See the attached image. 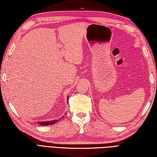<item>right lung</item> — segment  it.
I'll list each match as a JSON object with an SVG mask.
<instances>
[{
	"label": "right lung",
	"mask_w": 157,
	"mask_h": 157,
	"mask_svg": "<svg viewBox=\"0 0 157 157\" xmlns=\"http://www.w3.org/2000/svg\"><path fill=\"white\" fill-rule=\"evenodd\" d=\"M68 98H69V97H67V100H68ZM61 119V118L59 119V120H57V119L52 120V121H40V122H37V123L40 125H49L55 124V123H56L58 121H60Z\"/></svg>",
	"instance_id": "obj_1"
}]
</instances>
